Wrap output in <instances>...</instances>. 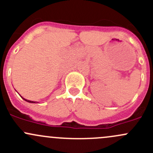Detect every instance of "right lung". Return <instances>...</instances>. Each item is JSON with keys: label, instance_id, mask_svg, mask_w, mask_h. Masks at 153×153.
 <instances>
[{"label": "right lung", "instance_id": "add662e5", "mask_svg": "<svg viewBox=\"0 0 153 153\" xmlns=\"http://www.w3.org/2000/svg\"><path fill=\"white\" fill-rule=\"evenodd\" d=\"M24 100H25V101H27V102H29V103H35V101H29V100H26V99H24Z\"/></svg>", "mask_w": 153, "mask_h": 153}]
</instances>
